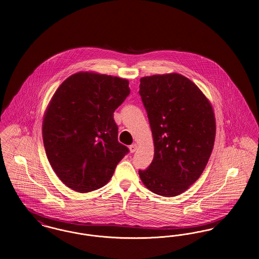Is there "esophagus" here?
<instances>
[{
  "label": "esophagus",
  "mask_w": 259,
  "mask_h": 259,
  "mask_svg": "<svg viewBox=\"0 0 259 259\" xmlns=\"http://www.w3.org/2000/svg\"><path fill=\"white\" fill-rule=\"evenodd\" d=\"M136 149H137V144H136V143L130 146V151H131L132 153H135V152L136 151Z\"/></svg>",
  "instance_id": "34e87169"
}]
</instances>
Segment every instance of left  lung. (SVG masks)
<instances>
[{
  "label": "left lung",
  "instance_id": "obj_1",
  "mask_svg": "<svg viewBox=\"0 0 259 259\" xmlns=\"http://www.w3.org/2000/svg\"><path fill=\"white\" fill-rule=\"evenodd\" d=\"M139 95L147 111L154 158L139 170L151 192L175 197L204 171L214 145L215 116L203 92L181 74L142 77Z\"/></svg>",
  "mask_w": 259,
  "mask_h": 259
}]
</instances>
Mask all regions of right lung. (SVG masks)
<instances>
[{"label":"right lung","instance_id":"right-lung-1","mask_svg":"<svg viewBox=\"0 0 259 259\" xmlns=\"http://www.w3.org/2000/svg\"><path fill=\"white\" fill-rule=\"evenodd\" d=\"M130 93L126 79L88 71L56 90L45 111L42 140L53 169L70 189L103 187L128 152L118 141L113 113Z\"/></svg>","mask_w":259,"mask_h":259}]
</instances>
